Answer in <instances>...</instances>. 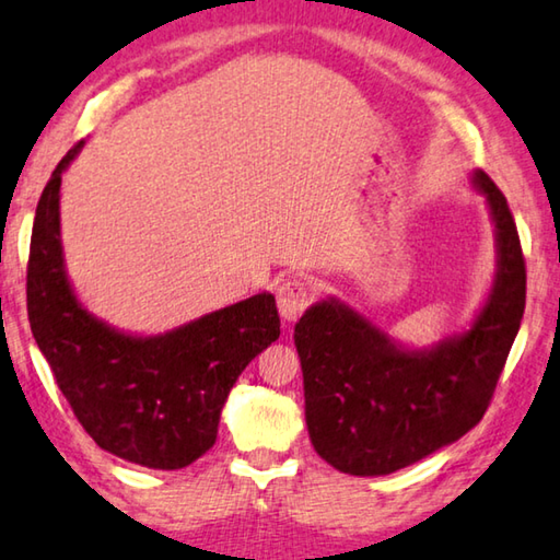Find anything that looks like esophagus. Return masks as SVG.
Returning <instances> with one entry per match:
<instances>
[{
    "mask_svg": "<svg viewBox=\"0 0 560 560\" xmlns=\"http://www.w3.org/2000/svg\"><path fill=\"white\" fill-rule=\"evenodd\" d=\"M312 295H315V288L310 282L300 278H290L280 285L278 290V310L280 317L285 322H298L302 312L307 310Z\"/></svg>",
    "mask_w": 560,
    "mask_h": 560,
    "instance_id": "1",
    "label": "esophagus"
}]
</instances>
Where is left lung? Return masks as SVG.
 Here are the masks:
<instances>
[{"instance_id": "8db88e82", "label": "left lung", "mask_w": 560, "mask_h": 560, "mask_svg": "<svg viewBox=\"0 0 560 560\" xmlns=\"http://www.w3.org/2000/svg\"><path fill=\"white\" fill-rule=\"evenodd\" d=\"M469 184L494 225L497 270L465 329L408 347L339 298L315 302L295 325L310 440L339 472L390 475L453 445L485 416L522 327L526 268L504 194L482 170Z\"/></svg>"}]
</instances>
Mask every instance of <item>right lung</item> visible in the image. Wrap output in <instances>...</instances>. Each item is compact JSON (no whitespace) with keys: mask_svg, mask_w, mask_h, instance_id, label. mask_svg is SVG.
<instances>
[{"mask_svg":"<svg viewBox=\"0 0 560 560\" xmlns=\"http://www.w3.org/2000/svg\"><path fill=\"white\" fill-rule=\"evenodd\" d=\"M83 144L58 162L36 206L28 322L97 447L150 469H182L215 443L241 371L280 337L275 295L258 292L162 335H137L95 317L75 295L61 241V179Z\"/></svg>","mask_w":560,"mask_h":560,"instance_id":"add662e5","label":"right lung"}]
</instances>
